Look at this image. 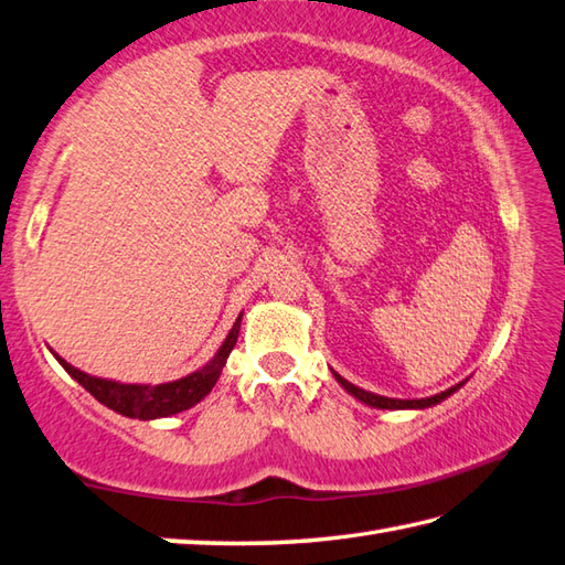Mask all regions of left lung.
Here are the masks:
<instances>
[{
    "instance_id": "1",
    "label": "left lung",
    "mask_w": 565,
    "mask_h": 565,
    "mask_svg": "<svg viewBox=\"0 0 565 565\" xmlns=\"http://www.w3.org/2000/svg\"><path fill=\"white\" fill-rule=\"evenodd\" d=\"M330 372H333V377L338 380V384L342 386V390L355 396L358 402L367 404V406H372V408H392V412H394V408H416V412H418V408L436 406V404H440L444 399H448L450 394H456V392L460 390V386L466 384V382H460V384H456V386H450V390H446V392L434 394V396H426V399H392V396H380V394H372V392L360 390V386L350 384L348 380H342L335 370H330Z\"/></svg>"
}]
</instances>
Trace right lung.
<instances>
[{
	"label": "right lung",
	"instance_id": "obj_1",
	"mask_svg": "<svg viewBox=\"0 0 565 565\" xmlns=\"http://www.w3.org/2000/svg\"><path fill=\"white\" fill-rule=\"evenodd\" d=\"M239 323H242V313L237 316L235 326L230 328L223 345L217 348L215 358H210V362H205L201 370L185 374L181 380L163 382V384H125L115 380L93 377V374L73 367V364L65 362L61 355H55V352L53 358L58 360L61 367L68 372L77 384H83L99 404H105L107 408H113V412L121 416L139 418V422H153V418L181 414L185 408L203 402L205 396L213 392L215 382L220 380V374H223L230 352L237 342Z\"/></svg>",
	"mask_w": 565,
	"mask_h": 565
}]
</instances>
